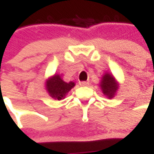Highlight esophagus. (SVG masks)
Wrapping results in <instances>:
<instances>
[{
	"label": "esophagus",
	"instance_id": "obj_1",
	"mask_svg": "<svg viewBox=\"0 0 154 154\" xmlns=\"http://www.w3.org/2000/svg\"><path fill=\"white\" fill-rule=\"evenodd\" d=\"M89 85V83L88 82V81H82V82H80V85L81 86H88V85Z\"/></svg>",
	"mask_w": 154,
	"mask_h": 154
}]
</instances>
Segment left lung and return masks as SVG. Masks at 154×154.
<instances>
[{
	"label": "left lung",
	"instance_id": "8db88e82",
	"mask_svg": "<svg viewBox=\"0 0 154 154\" xmlns=\"http://www.w3.org/2000/svg\"><path fill=\"white\" fill-rule=\"evenodd\" d=\"M100 86L104 94L108 96L109 98H112L114 97L115 94L119 88L113 76L110 75L109 73H105L103 76Z\"/></svg>",
	"mask_w": 154,
	"mask_h": 154
}]
</instances>
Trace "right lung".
Wrapping results in <instances>:
<instances>
[{
    "label": "right lung",
    "mask_w": 154,
    "mask_h": 154,
    "mask_svg": "<svg viewBox=\"0 0 154 154\" xmlns=\"http://www.w3.org/2000/svg\"><path fill=\"white\" fill-rule=\"evenodd\" d=\"M75 86V84L72 81L69 83L64 82L60 76L57 74L49 81H46V89L49 95L54 99L61 100L64 98L66 94Z\"/></svg>",
    "instance_id": "right-lung-1"
}]
</instances>
